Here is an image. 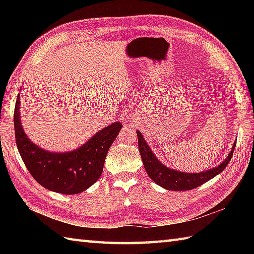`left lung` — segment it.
Segmentation results:
<instances>
[{
  "instance_id": "left-lung-1",
  "label": "left lung",
  "mask_w": 254,
  "mask_h": 254,
  "mask_svg": "<svg viewBox=\"0 0 254 254\" xmlns=\"http://www.w3.org/2000/svg\"><path fill=\"white\" fill-rule=\"evenodd\" d=\"M136 134L138 141V150L139 154H141L144 168L146 170L147 175L155 183H157L158 186L163 187L166 190L170 191L192 190V189L202 186L203 183L213 179L215 176L220 174L226 168V166L229 164L236 147L235 141L227 158L222 164L215 167V168L190 174V172H181L179 170L171 169L169 167L165 166L156 157V155H154L153 150L150 149L146 141L144 139L142 133L137 130Z\"/></svg>"
}]
</instances>
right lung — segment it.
Instances as JSON below:
<instances>
[{
    "instance_id": "obj_1",
    "label": "right lung",
    "mask_w": 254,
    "mask_h": 254,
    "mask_svg": "<svg viewBox=\"0 0 254 254\" xmlns=\"http://www.w3.org/2000/svg\"><path fill=\"white\" fill-rule=\"evenodd\" d=\"M19 99L18 94L14 111L16 145L32 178L48 190L68 195L87 190L100 178L107 153L122 123L116 121L104 127L72 152L53 153L39 147L26 135L20 121Z\"/></svg>"
}]
</instances>
